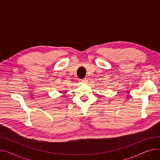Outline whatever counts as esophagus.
Here are the masks:
<instances>
[{
    "instance_id": "34e87169",
    "label": "esophagus",
    "mask_w": 160,
    "mask_h": 160,
    "mask_svg": "<svg viewBox=\"0 0 160 160\" xmlns=\"http://www.w3.org/2000/svg\"><path fill=\"white\" fill-rule=\"evenodd\" d=\"M87 81H88V80H87L86 78H83V79H80V82L81 83H85Z\"/></svg>"
}]
</instances>
